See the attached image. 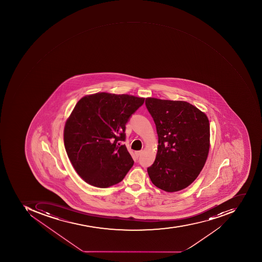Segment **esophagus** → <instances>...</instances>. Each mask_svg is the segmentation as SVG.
I'll return each mask as SVG.
<instances>
[{"mask_svg":"<svg viewBox=\"0 0 262 262\" xmlns=\"http://www.w3.org/2000/svg\"><path fill=\"white\" fill-rule=\"evenodd\" d=\"M143 153V151L142 150H138V151H136V155L137 157H139V156H140V155Z\"/></svg>","mask_w":262,"mask_h":262,"instance_id":"esophagus-1","label":"esophagus"}]
</instances>
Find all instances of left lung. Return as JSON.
Returning <instances> with one entry per match:
<instances>
[{"label": "left lung", "instance_id": "obj_1", "mask_svg": "<svg viewBox=\"0 0 262 262\" xmlns=\"http://www.w3.org/2000/svg\"><path fill=\"white\" fill-rule=\"evenodd\" d=\"M147 111L158 134V150L147 168L155 186L167 192L180 191L197 178L209 151V121L184 101L147 98Z\"/></svg>", "mask_w": 262, "mask_h": 262}]
</instances>
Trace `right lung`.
<instances>
[{"label": "right lung", "instance_id": "1", "mask_svg": "<svg viewBox=\"0 0 262 262\" xmlns=\"http://www.w3.org/2000/svg\"><path fill=\"white\" fill-rule=\"evenodd\" d=\"M143 98L97 93L74 106L64 129L67 155L78 174L98 188L121 182L134 160L125 144L126 124Z\"/></svg>", "mask_w": 262, "mask_h": 262}]
</instances>
